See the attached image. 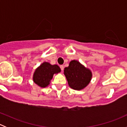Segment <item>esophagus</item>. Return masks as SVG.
Returning <instances> with one entry per match:
<instances>
[{"label":"esophagus","mask_w":127,"mask_h":127,"mask_svg":"<svg viewBox=\"0 0 127 127\" xmlns=\"http://www.w3.org/2000/svg\"><path fill=\"white\" fill-rule=\"evenodd\" d=\"M60 68H61V71H63L64 70V66H63V65H61V66H60Z\"/></svg>","instance_id":"1"}]
</instances>
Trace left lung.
<instances>
[{"mask_svg":"<svg viewBox=\"0 0 127 127\" xmlns=\"http://www.w3.org/2000/svg\"><path fill=\"white\" fill-rule=\"evenodd\" d=\"M69 86L76 90L84 89L88 85L92 77V73L77 60H72L68 67L64 70Z\"/></svg>","mask_w":127,"mask_h":127,"instance_id":"1","label":"left lung"}]
</instances>
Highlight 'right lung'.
Instances as JSON below:
<instances>
[{
    "instance_id": "add662e5",
    "label": "right lung",
    "mask_w": 127,
    "mask_h": 127,
    "mask_svg": "<svg viewBox=\"0 0 127 127\" xmlns=\"http://www.w3.org/2000/svg\"><path fill=\"white\" fill-rule=\"evenodd\" d=\"M61 72L58 65H52L48 62H44L35 69L33 75V81L42 88H45L50 84L54 74Z\"/></svg>"
}]
</instances>
